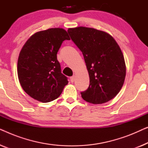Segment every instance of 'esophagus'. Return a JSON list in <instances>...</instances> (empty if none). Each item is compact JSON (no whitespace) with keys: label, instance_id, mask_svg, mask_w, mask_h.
<instances>
[{"label":"esophagus","instance_id":"esophagus-1","mask_svg":"<svg viewBox=\"0 0 148 148\" xmlns=\"http://www.w3.org/2000/svg\"><path fill=\"white\" fill-rule=\"evenodd\" d=\"M75 75H74V76L71 77H70V80H71V82L72 83L74 81H75Z\"/></svg>","mask_w":148,"mask_h":148}]
</instances>
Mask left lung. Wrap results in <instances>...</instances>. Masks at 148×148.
Instances as JSON below:
<instances>
[{"instance_id":"obj_1","label":"left lung","mask_w":148,"mask_h":148,"mask_svg":"<svg viewBox=\"0 0 148 148\" xmlns=\"http://www.w3.org/2000/svg\"><path fill=\"white\" fill-rule=\"evenodd\" d=\"M67 32L82 51L90 76V86L81 92L82 98L94 104L112 100L120 92L126 75L118 44L108 34L94 28L78 27Z\"/></svg>"}]
</instances>
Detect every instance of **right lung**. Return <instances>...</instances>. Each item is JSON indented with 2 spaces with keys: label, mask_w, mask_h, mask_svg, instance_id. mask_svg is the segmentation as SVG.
I'll return each instance as SVG.
<instances>
[{
  "label": "right lung",
  "mask_w": 148,
  "mask_h": 148,
  "mask_svg": "<svg viewBox=\"0 0 148 148\" xmlns=\"http://www.w3.org/2000/svg\"><path fill=\"white\" fill-rule=\"evenodd\" d=\"M65 40L70 38L64 29L50 28L32 35L20 52L18 78L23 90L36 100H55L68 84L56 55Z\"/></svg>",
  "instance_id": "1"
}]
</instances>
